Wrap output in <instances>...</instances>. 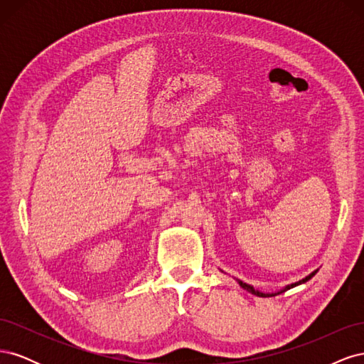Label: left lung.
Masks as SVG:
<instances>
[{
	"instance_id": "obj_1",
	"label": "left lung",
	"mask_w": 364,
	"mask_h": 364,
	"mask_svg": "<svg viewBox=\"0 0 364 364\" xmlns=\"http://www.w3.org/2000/svg\"><path fill=\"white\" fill-rule=\"evenodd\" d=\"M317 273V270H314V272H311L310 274H308V277H305L304 279H301V281H297V282H293V284H290V285H287V287H284L282 290H279V291H277V293H262V291H259V290H257V289H253L252 285H249V284H246V282H243V281H238V284H240V287H243L246 291H249V293H252V294H257V296H274V294H279V293H284L285 290H290V289H293V287H296V285H301V284H305L306 281H310L314 274Z\"/></svg>"
}]
</instances>
